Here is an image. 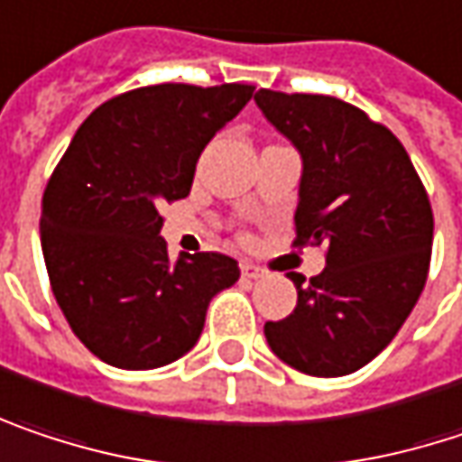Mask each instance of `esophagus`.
I'll use <instances>...</instances> for the list:
<instances>
[{"instance_id": "esophagus-1", "label": "esophagus", "mask_w": 462, "mask_h": 462, "mask_svg": "<svg viewBox=\"0 0 462 462\" xmlns=\"http://www.w3.org/2000/svg\"><path fill=\"white\" fill-rule=\"evenodd\" d=\"M240 274L245 280H259V277H264V270L259 264H254V262H240Z\"/></svg>"}]
</instances>
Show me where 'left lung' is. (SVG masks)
<instances>
[{"label":"left lung","mask_w":462,"mask_h":462,"mask_svg":"<svg viewBox=\"0 0 462 462\" xmlns=\"http://www.w3.org/2000/svg\"><path fill=\"white\" fill-rule=\"evenodd\" d=\"M256 106L301 152L296 245H328L325 270L299 273L296 310L264 336L291 367L336 378L378 356L418 304L434 243L426 188L397 137L328 95L256 92Z\"/></svg>","instance_id":"8db88e82"}]
</instances>
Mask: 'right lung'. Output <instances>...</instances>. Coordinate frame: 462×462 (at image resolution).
<instances>
[{
	"label": "right lung",
	"mask_w": 462,
	"mask_h": 462,
	"mask_svg": "<svg viewBox=\"0 0 462 462\" xmlns=\"http://www.w3.org/2000/svg\"><path fill=\"white\" fill-rule=\"evenodd\" d=\"M251 84H155L97 107L73 134L42 198V254L58 307L103 362L152 370L188 355L208 301L237 282L225 254L169 259L161 206L188 198L211 137Z\"/></svg>",
	"instance_id": "obj_1"
}]
</instances>
